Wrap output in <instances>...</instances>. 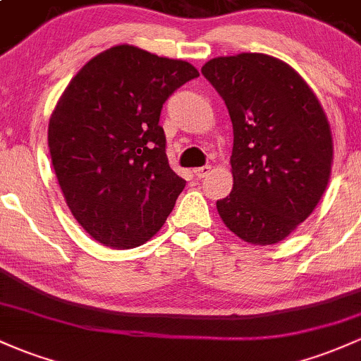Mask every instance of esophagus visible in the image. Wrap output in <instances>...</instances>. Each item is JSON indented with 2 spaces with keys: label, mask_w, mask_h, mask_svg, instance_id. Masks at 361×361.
<instances>
[{
  "label": "esophagus",
  "mask_w": 361,
  "mask_h": 361,
  "mask_svg": "<svg viewBox=\"0 0 361 361\" xmlns=\"http://www.w3.org/2000/svg\"><path fill=\"white\" fill-rule=\"evenodd\" d=\"M210 172H212V166L210 165L197 166V169H195V176L197 177V179H203V177H207Z\"/></svg>",
  "instance_id": "34e87169"
}]
</instances>
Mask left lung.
I'll use <instances>...</instances> for the list:
<instances>
[{
	"label": "left lung",
	"instance_id": "left-lung-1",
	"mask_svg": "<svg viewBox=\"0 0 361 361\" xmlns=\"http://www.w3.org/2000/svg\"><path fill=\"white\" fill-rule=\"evenodd\" d=\"M201 73L226 102L234 130L232 192L216 201L224 224L246 243L288 238L327 188L332 135L308 84L263 53L213 58Z\"/></svg>",
	"mask_w": 361,
	"mask_h": 361
}]
</instances>
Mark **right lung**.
Instances as JSON below:
<instances>
[{"mask_svg": "<svg viewBox=\"0 0 361 361\" xmlns=\"http://www.w3.org/2000/svg\"><path fill=\"white\" fill-rule=\"evenodd\" d=\"M200 75L188 61L114 46L87 61L48 127L58 184L80 227L104 246L153 238L184 189L169 165L164 103Z\"/></svg>", "mask_w": 361, "mask_h": 361, "instance_id": "add662e5", "label": "right lung"}]
</instances>
